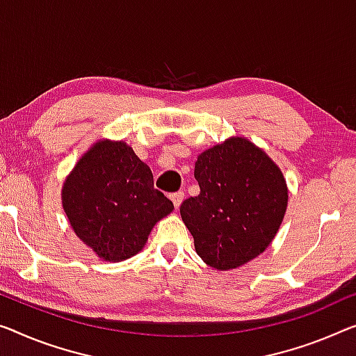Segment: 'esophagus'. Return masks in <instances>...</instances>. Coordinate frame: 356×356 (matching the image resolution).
<instances>
[{
	"instance_id": "esophagus-1",
	"label": "esophagus",
	"mask_w": 356,
	"mask_h": 356,
	"mask_svg": "<svg viewBox=\"0 0 356 356\" xmlns=\"http://www.w3.org/2000/svg\"><path fill=\"white\" fill-rule=\"evenodd\" d=\"M184 192H176V193H172L171 195V200H172V203H174V208L176 209H179L180 208V204H182V201H184Z\"/></svg>"
}]
</instances>
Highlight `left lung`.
I'll return each instance as SVG.
<instances>
[{"label":"left lung","mask_w":356,"mask_h":356,"mask_svg":"<svg viewBox=\"0 0 356 356\" xmlns=\"http://www.w3.org/2000/svg\"><path fill=\"white\" fill-rule=\"evenodd\" d=\"M200 195L180 216L195 251L212 268L233 270L265 251L288 208V185L278 164L246 137H230L200 153Z\"/></svg>","instance_id":"obj_1"}]
</instances>
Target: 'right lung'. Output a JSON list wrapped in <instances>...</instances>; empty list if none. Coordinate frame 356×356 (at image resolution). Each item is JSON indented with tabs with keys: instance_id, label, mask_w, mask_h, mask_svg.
<instances>
[{
	"instance_id": "add662e5",
	"label": "right lung",
	"mask_w": 356,
	"mask_h": 356,
	"mask_svg": "<svg viewBox=\"0 0 356 356\" xmlns=\"http://www.w3.org/2000/svg\"><path fill=\"white\" fill-rule=\"evenodd\" d=\"M62 206L79 240L107 262L140 252L156 222L174 209L132 147L110 139L79 158L63 180Z\"/></svg>"
}]
</instances>
